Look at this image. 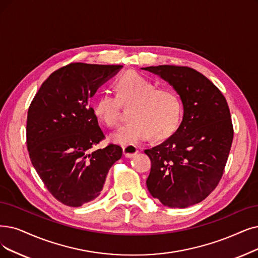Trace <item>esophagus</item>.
Returning a JSON list of instances; mask_svg holds the SVG:
<instances>
[{
	"label": "esophagus",
	"instance_id": "34e87169",
	"mask_svg": "<svg viewBox=\"0 0 258 258\" xmlns=\"http://www.w3.org/2000/svg\"><path fill=\"white\" fill-rule=\"evenodd\" d=\"M122 152H123V156H125L126 158H133L138 154L139 148L137 146H133V145H127V146L122 147Z\"/></svg>",
	"mask_w": 258,
	"mask_h": 258
}]
</instances>
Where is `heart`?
<instances>
[{
    "label": "heart",
    "instance_id": "1",
    "mask_svg": "<svg viewBox=\"0 0 258 258\" xmlns=\"http://www.w3.org/2000/svg\"><path fill=\"white\" fill-rule=\"evenodd\" d=\"M113 88L115 95L102 93L94 105L95 116L108 127L120 121V107L132 104L130 122L110 135V141L127 146L154 138L170 136L179 126L182 116V102L179 95L168 88H156L152 81L136 72L120 75Z\"/></svg>",
    "mask_w": 258,
    "mask_h": 258
}]
</instances>
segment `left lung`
<instances>
[{
    "mask_svg": "<svg viewBox=\"0 0 258 258\" xmlns=\"http://www.w3.org/2000/svg\"><path fill=\"white\" fill-rule=\"evenodd\" d=\"M142 70L168 82L183 105L177 131L145 150L151 161L147 188L165 207H190L207 198L222 177L234 136L228 102L211 80L191 68L164 64Z\"/></svg>",
    "mask_w": 258,
    "mask_h": 258,
    "instance_id": "1",
    "label": "left lung"
}]
</instances>
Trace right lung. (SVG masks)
I'll list each match as a JSON object with an SVG mask.
<instances>
[{"label":"right lung","instance_id":"1","mask_svg":"<svg viewBox=\"0 0 258 258\" xmlns=\"http://www.w3.org/2000/svg\"><path fill=\"white\" fill-rule=\"evenodd\" d=\"M122 66L71 63L43 82L27 114V149L39 177L54 197L78 208L94 200L122 150L105 139L90 100Z\"/></svg>","mask_w":258,"mask_h":258}]
</instances>
